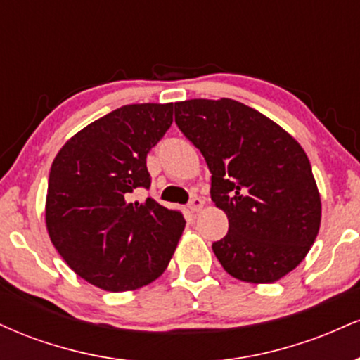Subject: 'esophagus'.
Listing matches in <instances>:
<instances>
[{"label":"esophagus","instance_id":"1","mask_svg":"<svg viewBox=\"0 0 360 360\" xmlns=\"http://www.w3.org/2000/svg\"><path fill=\"white\" fill-rule=\"evenodd\" d=\"M203 206H205V201L201 200V198L194 196L193 200L189 201L188 208H189V212H191V213H198V212H200V210H203Z\"/></svg>","mask_w":360,"mask_h":360}]
</instances>
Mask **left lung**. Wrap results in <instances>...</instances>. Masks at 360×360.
Wrapping results in <instances>:
<instances>
[{"label": "left lung", "mask_w": 360, "mask_h": 360, "mask_svg": "<svg viewBox=\"0 0 360 360\" xmlns=\"http://www.w3.org/2000/svg\"><path fill=\"white\" fill-rule=\"evenodd\" d=\"M174 110L212 172L214 206L229 218V233L213 243L223 269L252 284L296 269L321 223L320 191L298 140L230 98L186 100Z\"/></svg>", "instance_id": "8db88e82"}]
</instances>
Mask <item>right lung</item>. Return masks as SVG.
<instances>
[{"instance_id":"1","label":"right lung","mask_w":360,"mask_h":360,"mask_svg":"<svg viewBox=\"0 0 360 360\" xmlns=\"http://www.w3.org/2000/svg\"><path fill=\"white\" fill-rule=\"evenodd\" d=\"M172 103L125 105L89 123L53 159L45 198L49 237L68 266L105 291H134L167 269L186 226L152 198L147 154L172 123Z\"/></svg>"}]
</instances>
